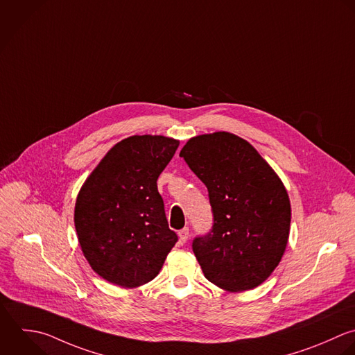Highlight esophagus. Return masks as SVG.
<instances>
[{"mask_svg":"<svg viewBox=\"0 0 355 355\" xmlns=\"http://www.w3.org/2000/svg\"><path fill=\"white\" fill-rule=\"evenodd\" d=\"M178 236H180V242H181V243H185V242L188 241V238H189V228L185 227V228L180 230V231H178Z\"/></svg>","mask_w":355,"mask_h":355,"instance_id":"obj_1","label":"esophagus"}]
</instances>
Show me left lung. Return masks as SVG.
Listing matches in <instances>:
<instances>
[{
    "mask_svg": "<svg viewBox=\"0 0 355 355\" xmlns=\"http://www.w3.org/2000/svg\"><path fill=\"white\" fill-rule=\"evenodd\" d=\"M180 156L209 192L213 227L192 242L205 277L228 292L257 288L288 245L282 181L248 141L225 131L191 138Z\"/></svg>",
    "mask_w": 355,
    "mask_h": 355,
    "instance_id": "8db88e82",
    "label": "left lung"
}]
</instances>
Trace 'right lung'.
<instances>
[{
    "label": "right lung",
    "mask_w": 355,
    "mask_h": 355,
    "mask_svg": "<svg viewBox=\"0 0 355 355\" xmlns=\"http://www.w3.org/2000/svg\"><path fill=\"white\" fill-rule=\"evenodd\" d=\"M180 142L134 135L116 144L81 187L74 225L91 268L123 288L150 282L177 243L157 178Z\"/></svg>",
    "instance_id": "obj_1"
}]
</instances>
